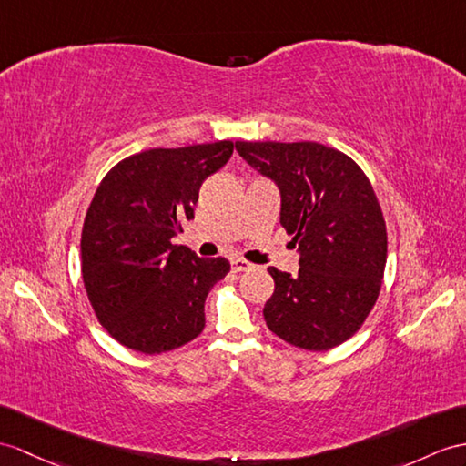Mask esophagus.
I'll return each instance as SVG.
<instances>
[{"label":"esophagus","mask_w":466,"mask_h":466,"mask_svg":"<svg viewBox=\"0 0 466 466\" xmlns=\"http://www.w3.org/2000/svg\"><path fill=\"white\" fill-rule=\"evenodd\" d=\"M255 265H251L248 263V260H245V258H239V257H235V258H231V268L235 270V272H243V270H251Z\"/></svg>","instance_id":"esophagus-1"}]
</instances>
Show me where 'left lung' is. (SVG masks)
<instances>
[{"mask_svg": "<svg viewBox=\"0 0 466 466\" xmlns=\"http://www.w3.org/2000/svg\"><path fill=\"white\" fill-rule=\"evenodd\" d=\"M280 191V225L299 245V275L268 267L275 292L263 314L285 342L324 351L354 336L378 300L388 233L370 179L319 142H235Z\"/></svg>", "mask_w": 466, "mask_h": 466, "instance_id": "left-lung-1", "label": "left lung"}]
</instances>
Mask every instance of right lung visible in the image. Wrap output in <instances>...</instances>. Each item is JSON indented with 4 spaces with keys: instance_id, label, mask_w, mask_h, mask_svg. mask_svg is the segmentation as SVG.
<instances>
[{
    "instance_id": "right-lung-1",
    "label": "right lung",
    "mask_w": 466,
    "mask_h": 466,
    "mask_svg": "<svg viewBox=\"0 0 466 466\" xmlns=\"http://www.w3.org/2000/svg\"><path fill=\"white\" fill-rule=\"evenodd\" d=\"M231 154L229 140L154 147L100 181L83 225L81 270L98 322L122 346L152 356L201 334L208 294L231 265L172 239L194 219L203 181Z\"/></svg>"
}]
</instances>
